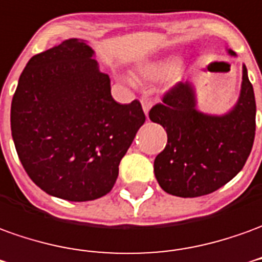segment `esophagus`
<instances>
[{"instance_id": "34e87169", "label": "esophagus", "mask_w": 262, "mask_h": 262, "mask_svg": "<svg viewBox=\"0 0 262 262\" xmlns=\"http://www.w3.org/2000/svg\"><path fill=\"white\" fill-rule=\"evenodd\" d=\"M151 105H153V102H151L150 99H147V98L142 99V107H143V112L146 116L149 115V111L151 109Z\"/></svg>"}]
</instances>
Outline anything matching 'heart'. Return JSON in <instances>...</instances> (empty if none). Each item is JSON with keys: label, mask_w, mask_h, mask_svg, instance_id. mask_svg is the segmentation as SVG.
<instances>
[{"label": "heart", "mask_w": 262, "mask_h": 262, "mask_svg": "<svg viewBox=\"0 0 262 262\" xmlns=\"http://www.w3.org/2000/svg\"><path fill=\"white\" fill-rule=\"evenodd\" d=\"M139 75L146 80H164L169 78L180 79L182 68L177 67L174 56H166L143 63L139 68Z\"/></svg>", "instance_id": "heart-1"}]
</instances>
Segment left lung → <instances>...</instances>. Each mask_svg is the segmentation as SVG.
I'll return each instance as SVG.
<instances>
[{"label": "left lung", "mask_w": 262, "mask_h": 262, "mask_svg": "<svg viewBox=\"0 0 262 262\" xmlns=\"http://www.w3.org/2000/svg\"><path fill=\"white\" fill-rule=\"evenodd\" d=\"M149 118L167 133V144L155 159L160 187L184 199L213 193L241 171L254 143L255 98L246 65L238 99L228 112L199 111L195 88L187 80L166 93Z\"/></svg>", "instance_id": "8db88e82"}]
</instances>
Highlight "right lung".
<instances>
[{"mask_svg":"<svg viewBox=\"0 0 262 262\" xmlns=\"http://www.w3.org/2000/svg\"><path fill=\"white\" fill-rule=\"evenodd\" d=\"M146 116L139 100L118 103L85 39L32 56L11 103V132L31 180L49 195L89 201L107 194Z\"/></svg>","mask_w":262,"mask_h":262,"instance_id":"add662e5","label":"right lung"}]
</instances>
